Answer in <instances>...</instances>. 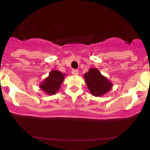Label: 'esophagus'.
Wrapping results in <instances>:
<instances>
[{"mask_svg": "<svg viewBox=\"0 0 150 150\" xmlns=\"http://www.w3.org/2000/svg\"><path fill=\"white\" fill-rule=\"evenodd\" d=\"M78 73H79V71L78 70H75V69H74V70H72V74L74 75H78Z\"/></svg>", "mask_w": 150, "mask_h": 150, "instance_id": "34e87169", "label": "esophagus"}]
</instances>
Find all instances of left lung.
Returning <instances> with one entry per match:
<instances>
[{"mask_svg":"<svg viewBox=\"0 0 150 150\" xmlns=\"http://www.w3.org/2000/svg\"><path fill=\"white\" fill-rule=\"evenodd\" d=\"M86 84L92 95L100 96L108 92L112 84L96 68H91L84 75Z\"/></svg>","mask_w":150,"mask_h":150,"instance_id":"1","label":"left lung"}]
</instances>
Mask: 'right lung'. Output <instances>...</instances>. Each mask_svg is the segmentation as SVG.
<instances>
[{
	"instance_id": "1",
	"label": "right lung",
	"mask_w": 150,
	"mask_h": 150,
	"mask_svg": "<svg viewBox=\"0 0 150 150\" xmlns=\"http://www.w3.org/2000/svg\"><path fill=\"white\" fill-rule=\"evenodd\" d=\"M64 78V75L61 72L57 70L52 71L48 78L45 79V83L40 85V88L50 95L56 93L60 88Z\"/></svg>"
}]
</instances>
